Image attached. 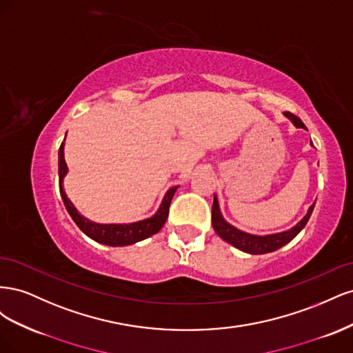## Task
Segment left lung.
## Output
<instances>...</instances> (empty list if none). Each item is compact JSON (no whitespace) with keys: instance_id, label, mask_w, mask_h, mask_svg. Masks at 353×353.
Returning a JSON list of instances; mask_svg holds the SVG:
<instances>
[{"instance_id":"8db88e82","label":"left lung","mask_w":353,"mask_h":353,"mask_svg":"<svg viewBox=\"0 0 353 353\" xmlns=\"http://www.w3.org/2000/svg\"><path fill=\"white\" fill-rule=\"evenodd\" d=\"M284 116L288 117V119L293 122V125L296 128H303V130H306L305 123L293 113L285 112ZM311 145H312V143H311ZM314 206H315V203L307 209L306 215L301 221H299L293 228L283 231V232H276V234H266V236H254V234L244 232L236 227H232L231 223H228L225 219H223L221 209H219V203H218V199L215 194V197H213V205H212V225H213V230H215V232L223 241L230 243L231 245H234V248L244 252V253H250V254L271 253V252L279 250L287 243H290L297 236V234L305 228L306 222L312 215Z\"/></svg>"}]
</instances>
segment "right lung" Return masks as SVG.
Listing matches in <instances>:
<instances>
[{"label": "right lung", "instance_id": "1", "mask_svg": "<svg viewBox=\"0 0 353 353\" xmlns=\"http://www.w3.org/2000/svg\"><path fill=\"white\" fill-rule=\"evenodd\" d=\"M66 140V137H65ZM68 174V165L65 160V143H61L59 148V185H60V194L63 199V203L69 212V215L74 221V223L79 227V230L92 239L94 241L113 245V248H122V245H130L137 241H141L144 239H148L153 234L159 232L160 228L165 225L169 213V206L175 191L178 187H172L168 190L160 208L152 218H147L132 223H97L82 216L81 213L73 206V203L68 199L65 188H63V178Z\"/></svg>", "mask_w": 353, "mask_h": 353}]
</instances>
